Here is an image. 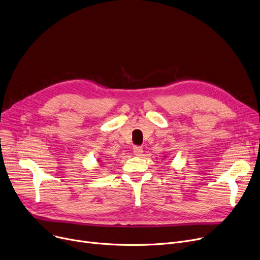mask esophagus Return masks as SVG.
<instances>
[{"label": "esophagus", "mask_w": 260, "mask_h": 260, "mask_svg": "<svg viewBox=\"0 0 260 260\" xmlns=\"http://www.w3.org/2000/svg\"><path fill=\"white\" fill-rule=\"evenodd\" d=\"M134 154L136 156H141L143 153V148L141 146H134Z\"/></svg>", "instance_id": "obj_1"}]
</instances>
